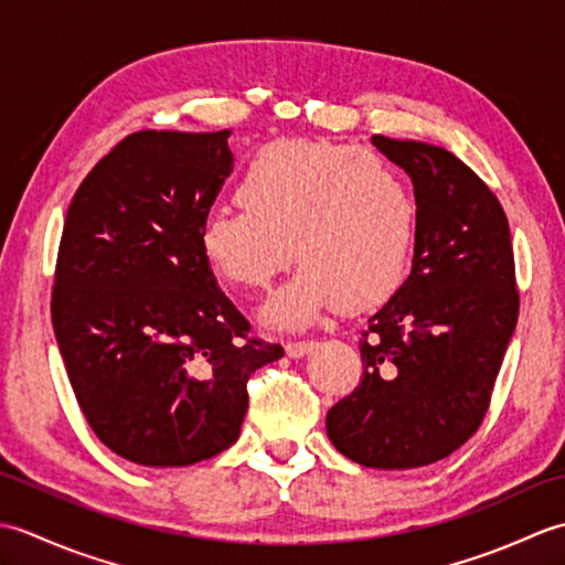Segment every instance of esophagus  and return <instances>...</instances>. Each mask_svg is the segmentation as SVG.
<instances>
[{"label": "esophagus", "instance_id": "34e87169", "mask_svg": "<svg viewBox=\"0 0 565 565\" xmlns=\"http://www.w3.org/2000/svg\"><path fill=\"white\" fill-rule=\"evenodd\" d=\"M313 347H316L313 340H289V342H286V354L298 359V356L308 354L310 350H313Z\"/></svg>", "mask_w": 565, "mask_h": 565}]
</instances>
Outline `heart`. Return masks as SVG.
I'll use <instances>...</instances> for the list:
<instances>
[{"mask_svg": "<svg viewBox=\"0 0 565 565\" xmlns=\"http://www.w3.org/2000/svg\"><path fill=\"white\" fill-rule=\"evenodd\" d=\"M235 191L239 206L211 211L199 247L215 276L255 291L269 286L291 245L301 264L264 306L271 326L301 328L338 303L374 308L403 286L417 206L376 154L322 140H274L252 154Z\"/></svg>", "mask_w": 565, "mask_h": 565, "instance_id": "1", "label": "heart"}]
</instances>
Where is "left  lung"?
I'll use <instances>...</instances> for the list:
<instances>
[{
    "instance_id": "8db88e82",
    "label": "left lung",
    "mask_w": 565,
    "mask_h": 565,
    "mask_svg": "<svg viewBox=\"0 0 565 565\" xmlns=\"http://www.w3.org/2000/svg\"><path fill=\"white\" fill-rule=\"evenodd\" d=\"M413 179L411 276L369 318L362 381L328 411L334 449L369 468H417L481 427L520 313L508 215L449 150L374 136Z\"/></svg>"
}]
</instances>
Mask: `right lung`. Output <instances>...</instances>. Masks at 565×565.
<instances>
[{"label": "right lung", "mask_w": 565, "mask_h": 565, "mask_svg": "<svg viewBox=\"0 0 565 565\" xmlns=\"http://www.w3.org/2000/svg\"><path fill=\"white\" fill-rule=\"evenodd\" d=\"M231 130H140L84 177L60 237L53 330L75 398L106 447L191 466L237 441L247 379L284 356L249 338L199 231L233 172Z\"/></svg>", "instance_id": "obj_1"}]
</instances>
